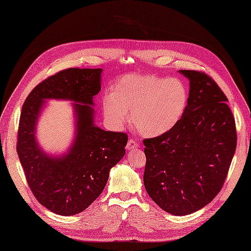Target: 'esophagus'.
I'll return each mask as SVG.
<instances>
[{
	"mask_svg": "<svg viewBox=\"0 0 251 251\" xmlns=\"http://www.w3.org/2000/svg\"><path fill=\"white\" fill-rule=\"evenodd\" d=\"M139 147V144L137 143V141H134L132 139H130L129 141H128V143L126 145V150L129 151H132V150H136Z\"/></svg>",
	"mask_w": 251,
	"mask_h": 251,
	"instance_id": "1",
	"label": "esophagus"
}]
</instances>
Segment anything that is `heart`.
Segmentation results:
<instances>
[{
  "label": "heart",
  "mask_w": 251,
  "mask_h": 251,
  "mask_svg": "<svg viewBox=\"0 0 251 251\" xmlns=\"http://www.w3.org/2000/svg\"><path fill=\"white\" fill-rule=\"evenodd\" d=\"M189 92L178 78L152 75H125L102 100V113L114 128L123 127L131 111L133 126L145 137L168 133L182 119Z\"/></svg>",
  "instance_id": "heart-1"
}]
</instances>
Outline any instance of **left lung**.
<instances>
[{
    "label": "left lung",
    "mask_w": 251,
    "mask_h": 251,
    "mask_svg": "<svg viewBox=\"0 0 251 251\" xmlns=\"http://www.w3.org/2000/svg\"><path fill=\"white\" fill-rule=\"evenodd\" d=\"M178 72L190 81L188 108L171 131L143 141V181L160 208L181 216L202 209L220 193L235 152L236 129L226 95L211 77Z\"/></svg>",
    "instance_id": "8db88e82"
}]
</instances>
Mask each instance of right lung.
Instances as JSON below:
<instances>
[{
    "label": "right lung",
    "mask_w": 251,
    "mask_h": 251,
    "mask_svg": "<svg viewBox=\"0 0 251 251\" xmlns=\"http://www.w3.org/2000/svg\"><path fill=\"white\" fill-rule=\"evenodd\" d=\"M102 69H68L39 83L25 100L17 151L27 183L42 205L70 216L98 198L109 172L125 155L128 137L95 125L93 99L100 91ZM50 99L73 101L75 138L67 152L49 154L36 139L39 118Z\"/></svg>",
    "instance_id": "add662e5"
}]
</instances>
